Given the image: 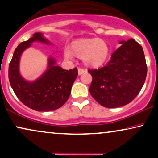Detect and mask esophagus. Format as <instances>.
Listing matches in <instances>:
<instances>
[{
	"mask_svg": "<svg viewBox=\"0 0 158 158\" xmlns=\"http://www.w3.org/2000/svg\"><path fill=\"white\" fill-rule=\"evenodd\" d=\"M85 72V70H84V69H82V68H78V74H79V76L80 75H81V74H83Z\"/></svg>",
	"mask_w": 158,
	"mask_h": 158,
	"instance_id": "1",
	"label": "esophagus"
}]
</instances>
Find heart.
I'll return each instance as SVG.
<instances>
[{
    "label": "heart",
    "mask_w": 158,
    "mask_h": 158,
    "mask_svg": "<svg viewBox=\"0 0 158 158\" xmlns=\"http://www.w3.org/2000/svg\"><path fill=\"white\" fill-rule=\"evenodd\" d=\"M72 50L73 52L69 48H64L65 59L72 60L77 56L82 58L85 65L93 68L102 65L110 54L106 41L98 38L78 39L72 43Z\"/></svg>",
    "instance_id": "b5f03b06"
}]
</instances>
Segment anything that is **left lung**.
Listing matches in <instances>:
<instances>
[{"label": "left lung", "instance_id": "obj_1", "mask_svg": "<svg viewBox=\"0 0 158 158\" xmlns=\"http://www.w3.org/2000/svg\"><path fill=\"white\" fill-rule=\"evenodd\" d=\"M119 43L122 45L106 66L88 70L93 78L90 93L106 108H118L131 102L143 88L147 74L142 47L132 39Z\"/></svg>", "mask_w": 158, "mask_h": 158}]
</instances>
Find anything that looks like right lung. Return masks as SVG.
Returning a JSON list of instances; mask_svg holds the SVG:
<instances>
[{
	"label": "right lung",
	"mask_w": 158,
	"mask_h": 158,
	"mask_svg": "<svg viewBox=\"0 0 158 158\" xmlns=\"http://www.w3.org/2000/svg\"><path fill=\"white\" fill-rule=\"evenodd\" d=\"M35 41L52 44L41 32L34 33L32 38L19 44L9 66V80L15 95L26 106L37 111L55 110L68 99L78 70L77 68L64 70L56 64L55 58L49 56L44 73L34 81L25 79L20 73V60L23 51Z\"/></svg>",
	"instance_id": "right-lung-1"
}]
</instances>
